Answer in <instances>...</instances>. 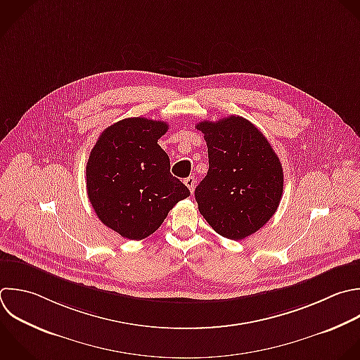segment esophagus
I'll use <instances>...</instances> for the list:
<instances>
[{
	"label": "esophagus",
	"instance_id": "esophagus-1",
	"mask_svg": "<svg viewBox=\"0 0 360 360\" xmlns=\"http://www.w3.org/2000/svg\"><path fill=\"white\" fill-rule=\"evenodd\" d=\"M184 184L188 187V190L193 193L194 187H195V177L194 176H188L187 179H184Z\"/></svg>",
	"mask_w": 360,
	"mask_h": 360
}]
</instances>
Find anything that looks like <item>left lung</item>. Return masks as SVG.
<instances>
[{
    "label": "left lung",
    "mask_w": 360,
    "mask_h": 360,
    "mask_svg": "<svg viewBox=\"0 0 360 360\" xmlns=\"http://www.w3.org/2000/svg\"><path fill=\"white\" fill-rule=\"evenodd\" d=\"M197 129L204 134L210 163L195 188L198 210L221 236L245 239L277 211L281 163L266 136L242 117L202 121Z\"/></svg>",
    "instance_id": "left-lung-1"
}]
</instances>
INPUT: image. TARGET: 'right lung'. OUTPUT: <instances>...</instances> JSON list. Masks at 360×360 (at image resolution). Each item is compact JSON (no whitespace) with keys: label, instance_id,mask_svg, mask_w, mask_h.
Segmentation results:
<instances>
[{"label":"right lung","instance_id":"right-lung-1","mask_svg":"<svg viewBox=\"0 0 360 360\" xmlns=\"http://www.w3.org/2000/svg\"><path fill=\"white\" fill-rule=\"evenodd\" d=\"M167 129L163 121L127 118L108 127L90 152L89 200L101 222L127 239L152 235L190 195L172 176L169 156L158 145Z\"/></svg>","mask_w":360,"mask_h":360}]
</instances>
